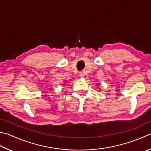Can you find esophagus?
<instances>
[{"instance_id": "34e87169", "label": "esophagus", "mask_w": 151, "mask_h": 151, "mask_svg": "<svg viewBox=\"0 0 151 151\" xmlns=\"http://www.w3.org/2000/svg\"><path fill=\"white\" fill-rule=\"evenodd\" d=\"M84 72H80V73H79V76H80V77H82V78H83V77H84Z\"/></svg>"}]
</instances>
